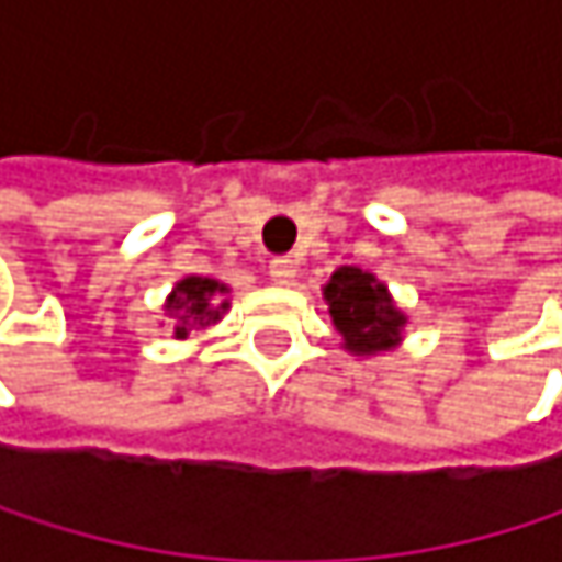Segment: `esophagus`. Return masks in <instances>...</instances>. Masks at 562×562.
Listing matches in <instances>:
<instances>
[{
	"label": "esophagus",
	"mask_w": 562,
	"mask_h": 562,
	"mask_svg": "<svg viewBox=\"0 0 562 562\" xmlns=\"http://www.w3.org/2000/svg\"><path fill=\"white\" fill-rule=\"evenodd\" d=\"M270 280L273 282L295 280V260H292V257H277V260L270 263Z\"/></svg>",
	"instance_id": "1"
}]
</instances>
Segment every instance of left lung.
Instances as JSON below:
<instances>
[{"instance_id":"left-lung-1","label":"left lung","mask_w":562,"mask_h":562,"mask_svg":"<svg viewBox=\"0 0 562 562\" xmlns=\"http://www.w3.org/2000/svg\"><path fill=\"white\" fill-rule=\"evenodd\" d=\"M325 302L351 355H378L400 345L406 315L393 305L387 285L374 273L358 267L335 270L325 285Z\"/></svg>"}]
</instances>
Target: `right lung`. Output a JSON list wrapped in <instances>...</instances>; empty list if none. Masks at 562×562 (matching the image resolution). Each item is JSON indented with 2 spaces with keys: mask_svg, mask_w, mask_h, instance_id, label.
Masks as SVG:
<instances>
[{
  "mask_svg": "<svg viewBox=\"0 0 562 562\" xmlns=\"http://www.w3.org/2000/svg\"><path fill=\"white\" fill-rule=\"evenodd\" d=\"M227 285L211 277H184L175 282L171 295L166 299V312L175 322V338H188L194 328H204L217 322L227 312V299H221Z\"/></svg>",
  "mask_w": 562,
  "mask_h": 562,
  "instance_id": "obj_1",
  "label": "right lung"
}]
</instances>
